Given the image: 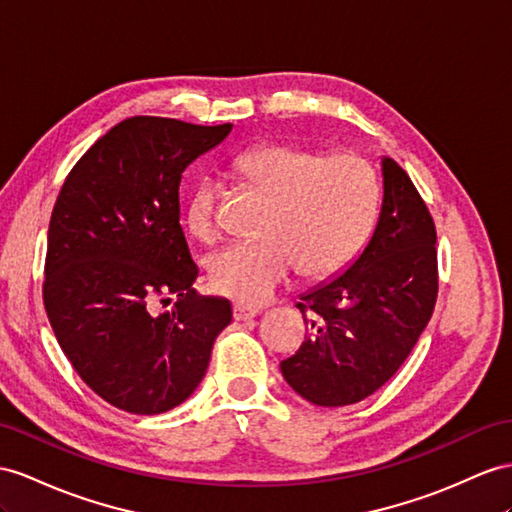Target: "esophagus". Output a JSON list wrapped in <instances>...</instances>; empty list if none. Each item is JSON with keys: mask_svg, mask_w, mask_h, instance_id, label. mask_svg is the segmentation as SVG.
I'll return each mask as SVG.
<instances>
[{"mask_svg": "<svg viewBox=\"0 0 512 512\" xmlns=\"http://www.w3.org/2000/svg\"><path fill=\"white\" fill-rule=\"evenodd\" d=\"M259 316V309L255 307H246V305H233V318L238 322H246V320H253Z\"/></svg>", "mask_w": 512, "mask_h": 512, "instance_id": "1", "label": "esophagus"}]
</instances>
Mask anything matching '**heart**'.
I'll use <instances>...</instances> for the list:
<instances>
[{"instance_id": "1", "label": "heart", "mask_w": 512, "mask_h": 512, "mask_svg": "<svg viewBox=\"0 0 512 512\" xmlns=\"http://www.w3.org/2000/svg\"><path fill=\"white\" fill-rule=\"evenodd\" d=\"M238 173L272 207L261 242H233L207 259L214 290L259 305L300 266L307 277H326L355 257L368 238L378 205L372 166L355 153L324 155L296 144H259L235 157ZM220 186L205 177L190 196L188 227L194 238L218 235Z\"/></svg>"}]
</instances>
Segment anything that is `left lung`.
I'll list each match as a JSON object with an SVG mask.
<instances>
[{
	"label": "left lung",
	"instance_id": "1",
	"mask_svg": "<svg viewBox=\"0 0 512 512\" xmlns=\"http://www.w3.org/2000/svg\"><path fill=\"white\" fill-rule=\"evenodd\" d=\"M372 238L342 274L300 294L309 337L281 372L298 396L346 406L383 387L411 355L437 300V231L409 175L381 160Z\"/></svg>",
	"mask_w": 512,
	"mask_h": 512
}]
</instances>
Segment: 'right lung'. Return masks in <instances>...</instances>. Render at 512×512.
<instances>
[{
    "mask_svg": "<svg viewBox=\"0 0 512 512\" xmlns=\"http://www.w3.org/2000/svg\"><path fill=\"white\" fill-rule=\"evenodd\" d=\"M233 125L134 116L73 166L47 231L43 298L75 372L116 409L157 415L203 381L231 303L199 296L179 225L181 175ZM176 298L173 310L152 300Z\"/></svg>",
    "mask_w": 512,
    "mask_h": 512,
    "instance_id": "obj_1",
    "label": "right lung"
}]
</instances>
